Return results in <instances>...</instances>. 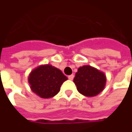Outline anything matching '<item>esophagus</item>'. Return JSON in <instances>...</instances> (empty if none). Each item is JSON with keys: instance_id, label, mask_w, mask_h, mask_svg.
Wrapping results in <instances>:
<instances>
[{"instance_id": "esophagus-1", "label": "esophagus", "mask_w": 132, "mask_h": 132, "mask_svg": "<svg viewBox=\"0 0 132 132\" xmlns=\"http://www.w3.org/2000/svg\"><path fill=\"white\" fill-rule=\"evenodd\" d=\"M69 80H73V78H74V75H70V76H69Z\"/></svg>"}]
</instances>
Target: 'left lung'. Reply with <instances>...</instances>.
<instances>
[{"instance_id":"8db88e82","label":"left lung","mask_w":132,"mask_h":132,"mask_svg":"<svg viewBox=\"0 0 132 132\" xmlns=\"http://www.w3.org/2000/svg\"><path fill=\"white\" fill-rule=\"evenodd\" d=\"M106 76L102 71L89 65L80 66L73 79L78 91L86 97H94L104 90Z\"/></svg>"}]
</instances>
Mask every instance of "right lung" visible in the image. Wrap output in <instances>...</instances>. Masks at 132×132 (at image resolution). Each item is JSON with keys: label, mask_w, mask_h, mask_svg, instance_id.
I'll return each mask as SVG.
<instances>
[{"label": "right lung", "mask_w": 132, "mask_h": 132, "mask_svg": "<svg viewBox=\"0 0 132 132\" xmlns=\"http://www.w3.org/2000/svg\"><path fill=\"white\" fill-rule=\"evenodd\" d=\"M68 78L51 64L35 68L28 76V83L33 93L42 98H51L60 91L61 86Z\"/></svg>", "instance_id": "add662e5"}]
</instances>
